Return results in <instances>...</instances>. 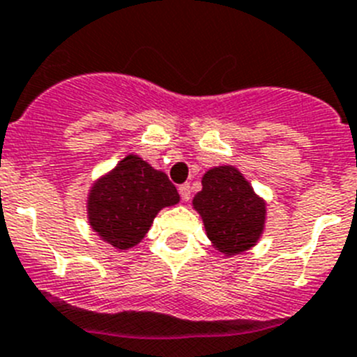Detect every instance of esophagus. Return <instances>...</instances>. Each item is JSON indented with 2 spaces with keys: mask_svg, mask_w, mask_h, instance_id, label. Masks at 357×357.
<instances>
[{
  "mask_svg": "<svg viewBox=\"0 0 357 357\" xmlns=\"http://www.w3.org/2000/svg\"><path fill=\"white\" fill-rule=\"evenodd\" d=\"M179 196H181L183 201H188L190 199V194H192V188L188 183H185V185H179Z\"/></svg>",
  "mask_w": 357,
  "mask_h": 357,
  "instance_id": "34e87169",
  "label": "esophagus"
}]
</instances>
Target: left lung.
Listing matches in <instances>:
<instances>
[{
    "label": "left lung",
    "mask_w": 357,
    "mask_h": 357,
    "mask_svg": "<svg viewBox=\"0 0 357 357\" xmlns=\"http://www.w3.org/2000/svg\"><path fill=\"white\" fill-rule=\"evenodd\" d=\"M192 206L203 219L212 246L225 257L241 255L260 241L266 228V201L234 165L206 170Z\"/></svg>",
    "instance_id": "left-lung-1"
}]
</instances>
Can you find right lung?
<instances>
[{"instance_id": "add662e5", "label": "right lung", "mask_w": 357, "mask_h": 357, "mask_svg": "<svg viewBox=\"0 0 357 357\" xmlns=\"http://www.w3.org/2000/svg\"><path fill=\"white\" fill-rule=\"evenodd\" d=\"M178 203V190L165 172L138 154H127L91 183L86 213L91 230L122 252L142 243L160 210Z\"/></svg>"}]
</instances>
